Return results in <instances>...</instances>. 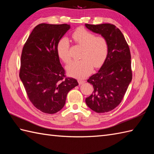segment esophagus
I'll list each match as a JSON object with an SVG mask.
<instances>
[{
	"label": "esophagus",
	"instance_id": "34e87169",
	"mask_svg": "<svg viewBox=\"0 0 154 154\" xmlns=\"http://www.w3.org/2000/svg\"><path fill=\"white\" fill-rule=\"evenodd\" d=\"M78 82H79V85H82L85 82V80H82V79H78Z\"/></svg>",
	"mask_w": 154,
	"mask_h": 154
}]
</instances>
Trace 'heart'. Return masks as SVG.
<instances>
[{
  "instance_id": "1",
  "label": "heart",
  "mask_w": 154,
  "mask_h": 154,
  "mask_svg": "<svg viewBox=\"0 0 154 154\" xmlns=\"http://www.w3.org/2000/svg\"><path fill=\"white\" fill-rule=\"evenodd\" d=\"M75 42L83 46L81 57L82 60L73 61L67 66L68 73L71 76L84 78L94 67H99L105 61L109 53V44L105 38L95 36L84 28H79L72 34ZM69 42L67 38H62L57 45V54L65 63L71 60Z\"/></svg>"
}]
</instances>
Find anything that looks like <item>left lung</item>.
<instances>
[{
	"instance_id": "obj_1",
	"label": "left lung",
	"mask_w": 154,
	"mask_h": 154,
	"mask_svg": "<svg viewBox=\"0 0 154 154\" xmlns=\"http://www.w3.org/2000/svg\"><path fill=\"white\" fill-rule=\"evenodd\" d=\"M85 26L105 38L109 44L105 61L99 71L87 80L94 91L85 102L94 112H107L121 103L132 81L130 48L122 32L113 24H86Z\"/></svg>"
}]
</instances>
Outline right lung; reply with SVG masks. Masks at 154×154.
<instances>
[{"label":"right lung","instance_id":"right-lung-1","mask_svg":"<svg viewBox=\"0 0 154 154\" xmlns=\"http://www.w3.org/2000/svg\"><path fill=\"white\" fill-rule=\"evenodd\" d=\"M70 25L40 24L36 26L23 48L20 79L34 106L47 114L63 109L69 91L77 86L73 78H65L57 51L60 39Z\"/></svg>","mask_w":154,"mask_h":154}]
</instances>
